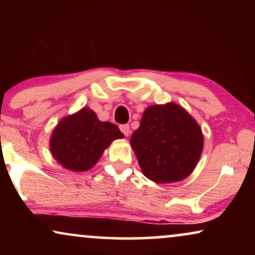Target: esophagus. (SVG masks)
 <instances>
[{
    "label": "esophagus",
    "mask_w": 255,
    "mask_h": 255,
    "mask_svg": "<svg viewBox=\"0 0 255 255\" xmlns=\"http://www.w3.org/2000/svg\"><path fill=\"white\" fill-rule=\"evenodd\" d=\"M120 128H121V131L122 132H123V133H124V135H125V137H128V134H130V125H128V124H124V125H121V127H120Z\"/></svg>",
    "instance_id": "34e87169"
}]
</instances>
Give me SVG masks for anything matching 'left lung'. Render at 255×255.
<instances>
[{
    "mask_svg": "<svg viewBox=\"0 0 255 255\" xmlns=\"http://www.w3.org/2000/svg\"><path fill=\"white\" fill-rule=\"evenodd\" d=\"M130 144L147 179L172 183L195 169L203 149V133L182 107L156 104L144 111Z\"/></svg>",
    "mask_w": 255,
    "mask_h": 255,
    "instance_id": "8db88e82",
    "label": "left lung"
}]
</instances>
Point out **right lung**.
I'll list each match as a JSON object with an SVG mask.
<instances>
[{"label": "right lung", "instance_id": "add662e5", "mask_svg": "<svg viewBox=\"0 0 255 255\" xmlns=\"http://www.w3.org/2000/svg\"><path fill=\"white\" fill-rule=\"evenodd\" d=\"M123 137L117 125L101 122L93 110L82 108L59 122L52 132L50 147L64 168L85 172L99 161L115 139Z\"/></svg>", "mask_w": 255, "mask_h": 255}]
</instances>
